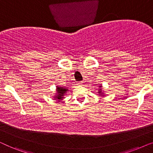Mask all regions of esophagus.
I'll return each mask as SVG.
<instances>
[{
	"label": "esophagus",
	"instance_id": "1",
	"mask_svg": "<svg viewBox=\"0 0 153 153\" xmlns=\"http://www.w3.org/2000/svg\"><path fill=\"white\" fill-rule=\"evenodd\" d=\"M83 83H84L83 81H79V82H78V84L80 85H83Z\"/></svg>",
	"mask_w": 153,
	"mask_h": 153
}]
</instances>
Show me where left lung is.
<instances>
[{
	"instance_id": "8db88e82",
	"label": "left lung",
	"mask_w": 153,
	"mask_h": 153,
	"mask_svg": "<svg viewBox=\"0 0 153 153\" xmlns=\"http://www.w3.org/2000/svg\"><path fill=\"white\" fill-rule=\"evenodd\" d=\"M99 87H100V88H99V91H98V93H99L100 95L104 96V93H103V92H102V85H99Z\"/></svg>"
}]
</instances>
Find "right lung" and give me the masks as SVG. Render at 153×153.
Returning a JSON list of instances; mask_svg holds the SVG:
<instances>
[{
    "label": "right lung",
    "mask_w": 153,
    "mask_h": 153,
    "mask_svg": "<svg viewBox=\"0 0 153 153\" xmlns=\"http://www.w3.org/2000/svg\"><path fill=\"white\" fill-rule=\"evenodd\" d=\"M69 90L66 88L65 87H61V86H56V95H54V99L58 100L60 102V100H62L64 99V96Z\"/></svg>",
    "instance_id": "add662e5"
}]
</instances>
